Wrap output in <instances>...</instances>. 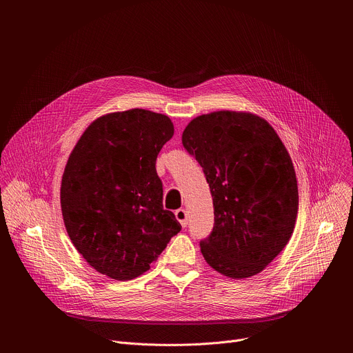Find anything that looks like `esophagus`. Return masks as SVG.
I'll return each mask as SVG.
<instances>
[{"mask_svg": "<svg viewBox=\"0 0 353 353\" xmlns=\"http://www.w3.org/2000/svg\"><path fill=\"white\" fill-rule=\"evenodd\" d=\"M174 215H176V219L181 223V226L183 228H187V225H188V215H187V211L185 210H177L176 212H174Z\"/></svg>", "mask_w": 353, "mask_h": 353, "instance_id": "obj_1", "label": "esophagus"}]
</instances>
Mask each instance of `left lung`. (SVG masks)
<instances>
[{"label":"left lung","instance_id":"8db88e82","mask_svg":"<svg viewBox=\"0 0 353 353\" xmlns=\"http://www.w3.org/2000/svg\"><path fill=\"white\" fill-rule=\"evenodd\" d=\"M181 141L214 201L215 223L201 253L225 276L257 275L288 244L297 216V180L285 145L264 119L229 110L195 117Z\"/></svg>","mask_w":353,"mask_h":353}]
</instances>
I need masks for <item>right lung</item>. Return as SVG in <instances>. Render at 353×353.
<instances>
[{
	"label": "right lung",
	"instance_id": "obj_1",
	"mask_svg": "<svg viewBox=\"0 0 353 353\" xmlns=\"http://www.w3.org/2000/svg\"><path fill=\"white\" fill-rule=\"evenodd\" d=\"M172 120L143 109L109 113L81 135L61 180V211L78 253L97 272L134 279L181 230L163 210L157 158Z\"/></svg>",
	"mask_w": 353,
	"mask_h": 353
}]
</instances>
